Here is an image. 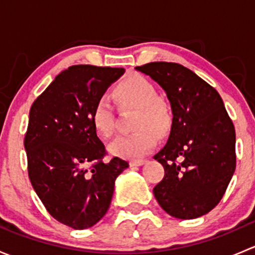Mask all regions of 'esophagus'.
Returning a JSON list of instances; mask_svg holds the SVG:
<instances>
[{
	"instance_id": "esophagus-1",
	"label": "esophagus",
	"mask_w": 255,
	"mask_h": 255,
	"mask_svg": "<svg viewBox=\"0 0 255 255\" xmlns=\"http://www.w3.org/2000/svg\"><path fill=\"white\" fill-rule=\"evenodd\" d=\"M143 164H145V160H132V161H129L130 166H140V165H143Z\"/></svg>"
}]
</instances>
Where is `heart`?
Segmentation results:
<instances>
[{
    "mask_svg": "<svg viewBox=\"0 0 255 255\" xmlns=\"http://www.w3.org/2000/svg\"><path fill=\"white\" fill-rule=\"evenodd\" d=\"M112 96L122 110H135L134 133L122 135L109 145L112 155L123 159H139L150 153L156 144L155 134L163 138L173 126V112L159 97L155 85L139 74H130L112 90ZM95 132L101 138L112 137L116 129L115 112L106 97H100L91 111Z\"/></svg>",
    "mask_w": 255,
    "mask_h": 255,
    "instance_id": "b5f03b06",
    "label": "heart"
}]
</instances>
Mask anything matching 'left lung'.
Masks as SVG:
<instances>
[{
	"label": "left lung",
	"mask_w": 255,
	"mask_h": 255,
	"mask_svg": "<svg viewBox=\"0 0 255 255\" xmlns=\"http://www.w3.org/2000/svg\"><path fill=\"white\" fill-rule=\"evenodd\" d=\"M135 70L163 87L174 115L168 142L154 155L165 171L154 196L173 217H201L217 206L236 170L232 120L220 94L190 69L154 61Z\"/></svg>",
	"instance_id": "left-lung-1"
}]
</instances>
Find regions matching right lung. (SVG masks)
<instances>
[{
    "label": "right lung",
    "mask_w": 255,
    "mask_h": 255,
    "mask_svg": "<svg viewBox=\"0 0 255 255\" xmlns=\"http://www.w3.org/2000/svg\"><path fill=\"white\" fill-rule=\"evenodd\" d=\"M123 68L74 65L61 71L33 102L24 148L28 176L56 221L74 230L96 225L109 210L115 181L128 163H105L104 143L91 111Z\"/></svg>",
    "instance_id": "1"
}]
</instances>
